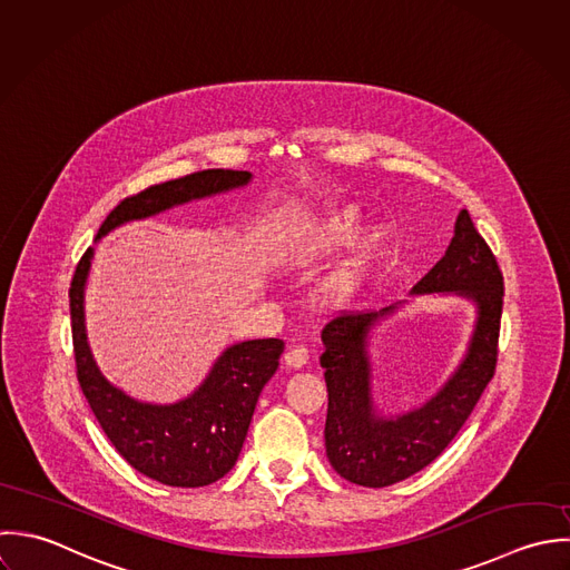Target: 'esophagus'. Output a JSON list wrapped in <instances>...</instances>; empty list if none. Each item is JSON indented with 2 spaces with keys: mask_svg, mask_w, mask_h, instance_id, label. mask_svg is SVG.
<instances>
[{
  "mask_svg": "<svg viewBox=\"0 0 570 570\" xmlns=\"http://www.w3.org/2000/svg\"><path fill=\"white\" fill-rule=\"evenodd\" d=\"M309 361V350L305 345H296L292 347L287 354H285V365L292 367V370H301L305 367Z\"/></svg>",
  "mask_w": 570,
  "mask_h": 570,
  "instance_id": "1",
  "label": "esophagus"
}]
</instances>
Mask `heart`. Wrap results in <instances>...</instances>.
<instances>
[{"mask_svg": "<svg viewBox=\"0 0 570 570\" xmlns=\"http://www.w3.org/2000/svg\"><path fill=\"white\" fill-rule=\"evenodd\" d=\"M363 227H365V214L354 205L343 207L332 218H327L321 227H316L307 236V240H303V245L294 254V261L296 263H307V261L321 258L325 254H332L336 249H343L361 236ZM382 247H384V234L372 232L365 238V243L361 245L358 254L332 278V283H330L332 298L341 301V298H345L347 294L354 292V287L361 283V278L379 261Z\"/></svg>", "mask_w": 570, "mask_h": 570, "instance_id": "heart-1", "label": "heart"}]
</instances>
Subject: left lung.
<instances>
[{"mask_svg":"<svg viewBox=\"0 0 570 570\" xmlns=\"http://www.w3.org/2000/svg\"><path fill=\"white\" fill-rule=\"evenodd\" d=\"M433 292L471 298L478 307V325L460 370L424 406L395 420L379 417L374 411L365 352L372 325L393 307L380 314L341 312L323 330L321 367L330 395L327 458L336 473L354 484L382 489L431 464L458 435L495 374L504 278L466 209L455 218V234L444 256L413 287V294Z\"/></svg>","mask_w":570,"mask_h":570,"instance_id":"left-lung-1","label":"left lung"}]
</instances>
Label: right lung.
I'll list each match as a JSON object with an SVG mask.
<instances>
[{
    "instance_id": "right-lung-1",
    "label": "right lung",
    "mask_w": 570,
    "mask_h": 570,
    "mask_svg": "<svg viewBox=\"0 0 570 570\" xmlns=\"http://www.w3.org/2000/svg\"><path fill=\"white\" fill-rule=\"evenodd\" d=\"M243 170H200L126 196L101 223L97 238L126 220L146 218L168 207L216 191L245 186ZM92 249L79 258L70 283V318L77 380L104 433L139 473L168 487H205L220 480L245 442L256 400L278 370L285 343L247 341L229 347L209 376L177 404H144L112 386L97 370L83 327V283Z\"/></svg>"
}]
</instances>
